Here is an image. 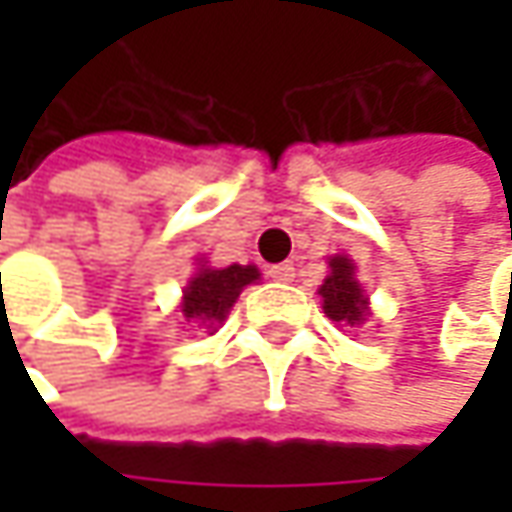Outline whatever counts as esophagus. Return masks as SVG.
<instances>
[{"mask_svg": "<svg viewBox=\"0 0 512 512\" xmlns=\"http://www.w3.org/2000/svg\"><path fill=\"white\" fill-rule=\"evenodd\" d=\"M267 276H270L273 282H293V279H296V267L290 265V262H282V265L270 267Z\"/></svg>", "mask_w": 512, "mask_h": 512, "instance_id": "34e87169", "label": "esophagus"}]
</instances>
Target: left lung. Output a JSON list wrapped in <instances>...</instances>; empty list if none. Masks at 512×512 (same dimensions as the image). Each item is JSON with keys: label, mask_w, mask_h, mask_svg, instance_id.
<instances>
[{"label": "left lung", "mask_w": 512, "mask_h": 512, "mask_svg": "<svg viewBox=\"0 0 512 512\" xmlns=\"http://www.w3.org/2000/svg\"><path fill=\"white\" fill-rule=\"evenodd\" d=\"M327 265H330V276L325 279V285L319 287L327 319L347 327L364 325L367 316H370V307H367V296H364L362 285L356 279L353 259L333 256Z\"/></svg>", "instance_id": "obj_1"}]
</instances>
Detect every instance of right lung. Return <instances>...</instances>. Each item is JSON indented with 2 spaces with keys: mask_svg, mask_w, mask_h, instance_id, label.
<instances>
[{
  "mask_svg": "<svg viewBox=\"0 0 512 512\" xmlns=\"http://www.w3.org/2000/svg\"><path fill=\"white\" fill-rule=\"evenodd\" d=\"M253 282H259L256 265H202L196 270V276L187 282L185 296H182L185 322H199V327H207V330L222 325L233 302L239 299V293Z\"/></svg>",
  "mask_w": 512,
  "mask_h": 512,
  "instance_id": "right-lung-1",
  "label": "right lung"
}]
</instances>
